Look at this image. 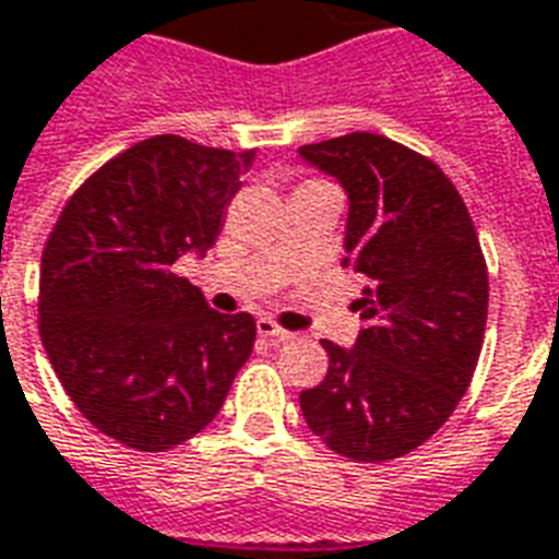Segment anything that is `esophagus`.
Returning a JSON list of instances; mask_svg holds the SVG:
<instances>
[{
	"instance_id": "esophagus-1",
	"label": "esophagus",
	"mask_w": 559,
	"mask_h": 559,
	"mask_svg": "<svg viewBox=\"0 0 559 559\" xmlns=\"http://www.w3.org/2000/svg\"><path fill=\"white\" fill-rule=\"evenodd\" d=\"M258 334L266 336V340H272V343H287V340H293V334L289 331H284V328H278L272 319H258Z\"/></svg>"
}]
</instances>
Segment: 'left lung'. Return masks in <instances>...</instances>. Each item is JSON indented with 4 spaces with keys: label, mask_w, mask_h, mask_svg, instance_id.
I'll return each mask as SVG.
<instances>
[{
    "label": "left lung",
    "mask_w": 559,
    "mask_h": 559,
    "mask_svg": "<svg viewBox=\"0 0 559 559\" xmlns=\"http://www.w3.org/2000/svg\"><path fill=\"white\" fill-rule=\"evenodd\" d=\"M346 190L343 263L366 281L355 346L322 343L325 381L301 390L308 428L343 457L419 449L466 395L487 328L489 278L466 204L442 169L355 131L298 148Z\"/></svg>",
    "instance_id": "obj_1"
}]
</instances>
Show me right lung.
Segmentation results:
<instances>
[{
	"instance_id": "add662e5",
	"label": "right lung",
	"mask_w": 559,
	"mask_h": 559,
	"mask_svg": "<svg viewBox=\"0 0 559 559\" xmlns=\"http://www.w3.org/2000/svg\"><path fill=\"white\" fill-rule=\"evenodd\" d=\"M251 152L143 140L79 187L40 261L43 348L93 428L166 451L207 428L254 346L249 313H216L176 275L225 225Z\"/></svg>"
}]
</instances>
